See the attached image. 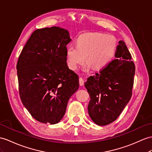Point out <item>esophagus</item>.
<instances>
[{"instance_id":"esophagus-1","label":"esophagus","mask_w":152,"mask_h":152,"mask_svg":"<svg viewBox=\"0 0 152 152\" xmlns=\"http://www.w3.org/2000/svg\"><path fill=\"white\" fill-rule=\"evenodd\" d=\"M84 83V79L82 78V77H80V78H79V84H80V86H83Z\"/></svg>"}]
</instances>
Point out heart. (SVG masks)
<instances>
[{"label":"heart","instance_id":"1","mask_svg":"<svg viewBox=\"0 0 152 152\" xmlns=\"http://www.w3.org/2000/svg\"><path fill=\"white\" fill-rule=\"evenodd\" d=\"M76 46L66 48V55L70 69L75 70L88 62L85 69L91 66L95 69L104 68L112 58L116 42L112 37L100 33H87L80 35L76 40Z\"/></svg>","mask_w":152,"mask_h":152}]
</instances>
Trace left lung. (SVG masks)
<instances>
[{
	"instance_id": "8db88e82",
	"label": "left lung",
	"mask_w": 152,
	"mask_h": 152,
	"mask_svg": "<svg viewBox=\"0 0 152 152\" xmlns=\"http://www.w3.org/2000/svg\"><path fill=\"white\" fill-rule=\"evenodd\" d=\"M115 57V59L84 83L90 96L89 115L99 126L115 121L132 97L135 68L123 40L119 42Z\"/></svg>"
}]
</instances>
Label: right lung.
<instances>
[{"instance_id":"1","label":"right lung","mask_w":152,"mask_h":152,"mask_svg":"<svg viewBox=\"0 0 152 152\" xmlns=\"http://www.w3.org/2000/svg\"><path fill=\"white\" fill-rule=\"evenodd\" d=\"M70 41L69 32L64 28L38 29L18 57L17 69L21 101L40 123L60 122L69 98L79 87V76L66 62V45Z\"/></svg>"}]
</instances>
